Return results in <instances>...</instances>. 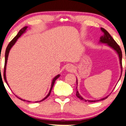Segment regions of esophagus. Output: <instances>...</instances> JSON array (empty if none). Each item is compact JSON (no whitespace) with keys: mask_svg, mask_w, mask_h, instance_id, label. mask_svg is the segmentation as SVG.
<instances>
[{"mask_svg":"<svg viewBox=\"0 0 126 126\" xmlns=\"http://www.w3.org/2000/svg\"><path fill=\"white\" fill-rule=\"evenodd\" d=\"M66 70L67 71H69V72H72V71H74V67L73 65L68 64L67 66V67H66Z\"/></svg>","mask_w":126,"mask_h":126,"instance_id":"esophagus-1","label":"esophagus"}]
</instances>
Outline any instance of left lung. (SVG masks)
Segmentation results:
<instances>
[{"instance_id":"left-lung-1","label":"left lung","mask_w":126,"mask_h":126,"mask_svg":"<svg viewBox=\"0 0 126 126\" xmlns=\"http://www.w3.org/2000/svg\"><path fill=\"white\" fill-rule=\"evenodd\" d=\"M101 31L103 32V35L100 38L99 42L102 43V44H107V45H108L110 47H112L113 49H114V50L117 52V53L119 55V60H120V67H121V70H122L121 73H122V50H121L120 47L118 45V44L116 42V41L114 40L113 38L109 34V33L106 30H105L104 28H101ZM121 76H122V74H121ZM76 96H77V98L80 99L82 100V101H84L85 102L88 101L89 102H94L102 101V100H104L107 98L108 96H107L105 97V98L101 99L99 100H94V101H92V100H86L84 98H82V97L80 95V94H79V92L77 90V87H76Z\"/></svg>"}]
</instances>
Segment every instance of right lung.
Wrapping results in <instances>:
<instances>
[{"mask_svg":"<svg viewBox=\"0 0 126 126\" xmlns=\"http://www.w3.org/2000/svg\"><path fill=\"white\" fill-rule=\"evenodd\" d=\"M27 28H28V27L25 26V27H23V28H21V30H20V31H19L18 32V34H17V35L15 37H14V38H13V39L12 40L10 41V43H9V45H7V47H6V52H5V62H4V67L3 77H4V81H5L6 82V84H7V85H8V86H9V84H7V79H6V64H7V62L8 56H9V52H10V50L11 49V48H12V47L15 44L16 42L17 39H18V38L20 37V36L22 34H24V33L25 31H26ZM59 77H60V74H58V75H57V76H56V77H55L53 78V80H52V82L51 87H50V91H49V92L48 94H47V96H46V97H45V98H44V99H43L41 100V101H36L35 102H41V101H44L45 99H47V97H48V96H49V95H50V92H51V91H52V88H53V85H54V84H55V81L56 80V79H58V78ZM17 98H18L22 100V101H25V100L22 99H21V98H18V96H17Z\"/></svg>","mask_w":126,"mask_h":126,"instance_id":"obj_1","label":"right lung"}]
</instances>
